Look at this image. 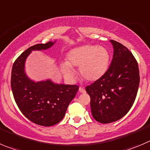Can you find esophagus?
Masks as SVG:
<instances>
[{
    "label": "esophagus",
    "instance_id": "34e87169",
    "mask_svg": "<svg viewBox=\"0 0 150 150\" xmlns=\"http://www.w3.org/2000/svg\"><path fill=\"white\" fill-rule=\"evenodd\" d=\"M79 92H81V93H84L85 89L83 87H82V86H80V87H79Z\"/></svg>",
    "mask_w": 150,
    "mask_h": 150
}]
</instances>
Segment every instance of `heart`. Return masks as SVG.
Listing matches in <instances>:
<instances>
[{
    "mask_svg": "<svg viewBox=\"0 0 150 150\" xmlns=\"http://www.w3.org/2000/svg\"><path fill=\"white\" fill-rule=\"evenodd\" d=\"M110 64V54L103 47L96 45L75 47L67 54V61L61 64L64 77L72 81L75 72L72 67H79L80 75L87 81H96L107 72Z\"/></svg>",
    "mask_w": 150,
    "mask_h": 150,
    "instance_id": "heart-1",
    "label": "heart"
}]
</instances>
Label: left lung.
I'll return each instance as SVG.
<instances>
[{"mask_svg":"<svg viewBox=\"0 0 150 150\" xmlns=\"http://www.w3.org/2000/svg\"><path fill=\"white\" fill-rule=\"evenodd\" d=\"M113 58L108 70L86 87L95 120L102 124L115 122L131 109L140 83L139 69L133 54L121 43L110 40Z\"/></svg>","mask_w":150,"mask_h":150,"instance_id":"1","label":"left lung"}]
</instances>
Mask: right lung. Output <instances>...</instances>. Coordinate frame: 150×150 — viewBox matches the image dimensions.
Segmentation results:
<instances>
[{"mask_svg": "<svg viewBox=\"0 0 150 150\" xmlns=\"http://www.w3.org/2000/svg\"><path fill=\"white\" fill-rule=\"evenodd\" d=\"M56 41L28 48L13 64L11 87L19 110L29 121L43 127L59 123L78 90L77 85L55 83L50 79L34 81L26 75L25 63L33 51L46 50Z\"/></svg>", "mask_w": 150, "mask_h": 150, "instance_id": "1", "label": "right lung"}]
</instances>
